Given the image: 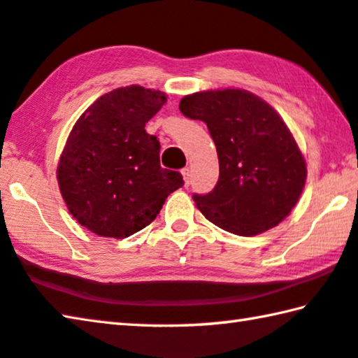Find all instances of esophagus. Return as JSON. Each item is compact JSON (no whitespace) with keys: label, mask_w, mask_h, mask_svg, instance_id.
Returning <instances> with one entry per match:
<instances>
[{"label":"esophagus","mask_w":358,"mask_h":358,"mask_svg":"<svg viewBox=\"0 0 358 358\" xmlns=\"http://www.w3.org/2000/svg\"><path fill=\"white\" fill-rule=\"evenodd\" d=\"M181 175H183V181H185V186H187L191 183V171L187 167H185L183 171H181Z\"/></svg>","instance_id":"34e87169"}]
</instances>
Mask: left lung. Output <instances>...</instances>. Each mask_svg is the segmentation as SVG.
<instances>
[{
	"instance_id": "left-lung-1",
	"label": "left lung",
	"mask_w": 358,
	"mask_h": 358,
	"mask_svg": "<svg viewBox=\"0 0 358 358\" xmlns=\"http://www.w3.org/2000/svg\"><path fill=\"white\" fill-rule=\"evenodd\" d=\"M180 110L207 123L220 159L215 189L194 196L202 215L240 237L284 221L305 187L306 161L280 113L241 88L187 94Z\"/></svg>"
}]
</instances>
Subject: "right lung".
Here are the masks:
<instances>
[{
	"label": "right lung",
	"instance_id": "1",
	"mask_svg": "<svg viewBox=\"0 0 358 358\" xmlns=\"http://www.w3.org/2000/svg\"><path fill=\"white\" fill-rule=\"evenodd\" d=\"M167 102L159 90L129 85L96 99L69 132L57 180L69 213L99 237L126 238L147 227L183 185L159 166L161 145L145 124Z\"/></svg>",
	"mask_w": 358,
	"mask_h": 358
}]
</instances>
